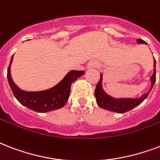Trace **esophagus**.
I'll use <instances>...</instances> for the list:
<instances>
[{"label":"esophagus","mask_w":160,"mask_h":160,"mask_svg":"<svg viewBox=\"0 0 160 160\" xmlns=\"http://www.w3.org/2000/svg\"><path fill=\"white\" fill-rule=\"evenodd\" d=\"M99 65V63H98L97 60H90V62L88 63V69H93V68H96L98 67Z\"/></svg>","instance_id":"esophagus-1"}]
</instances>
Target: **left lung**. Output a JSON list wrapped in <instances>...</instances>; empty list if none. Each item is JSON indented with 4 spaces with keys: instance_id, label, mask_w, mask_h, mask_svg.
Here are the masks:
<instances>
[{
    "instance_id": "8db88e82",
    "label": "left lung",
    "mask_w": 160,
    "mask_h": 160,
    "mask_svg": "<svg viewBox=\"0 0 160 160\" xmlns=\"http://www.w3.org/2000/svg\"><path fill=\"white\" fill-rule=\"evenodd\" d=\"M137 43L147 44L145 41L140 40V39L137 40ZM155 65H156V61L154 58V73L150 77V80H151L150 89H149V92L142 95L139 98H114L112 97L111 95H108L102 87L103 74H100V81L98 82L95 90V99H96L97 105L102 109H107V110L112 112H116V113H119V114L131 110L133 108L140 105L149 95V92L151 91L152 88L154 86L155 80H156Z\"/></svg>"
}]
</instances>
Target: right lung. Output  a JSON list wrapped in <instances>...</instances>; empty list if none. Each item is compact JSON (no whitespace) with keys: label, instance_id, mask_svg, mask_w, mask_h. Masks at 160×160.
I'll use <instances>...</instances> for the list:
<instances>
[{"label":"right lung","instance_id":"add662e5","mask_svg":"<svg viewBox=\"0 0 160 160\" xmlns=\"http://www.w3.org/2000/svg\"><path fill=\"white\" fill-rule=\"evenodd\" d=\"M13 55L11 56L7 70V79L10 87L16 100L21 105L39 113H45L62 108L69 99L71 84L85 74L83 70H70L54 87L41 91H26L20 89L11 78V65Z\"/></svg>","mask_w":160,"mask_h":160}]
</instances>
